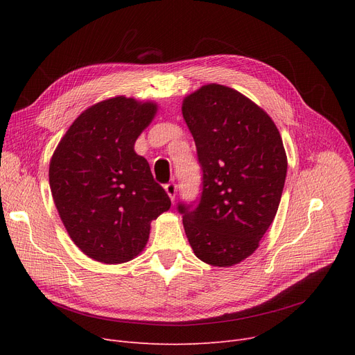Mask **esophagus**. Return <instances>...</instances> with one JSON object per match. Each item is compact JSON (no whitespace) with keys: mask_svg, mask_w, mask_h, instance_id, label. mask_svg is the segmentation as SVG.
<instances>
[{"mask_svg":"<svg viewBox=\"0 0 355 355\" xmlns=\"http://www.w3.org/2000/svg\"><path fill=\"white\" fill-rule=\"evenodd\" d=\"M165 191H166L168 196H170L171 201H174L175 200V194H177V184L174 181L165 184Z\"/></svg>","mask_w":355,"mask_h":355,"instance_id":"34e87169","label":"esophagus"}]
</instances>
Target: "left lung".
<instances>
[{
    "label": "left lung",
    "instance_id": "8db88e82",
    "mask_svg": "<svg viewBox=\"0 0 355 355\" xmlns=\"http://www.w3.org/2000/svg\"><path fill=\"white\" fill-rule=\"evenodd\" d=\"M202 171L194 204H178L196 256L227 268L250 256L281 202L288 159L266 112L240 92L201 86L182 102Z\"/></svg>",
    "mask_w": 355,
    "mask_h": 355
}]
</instances>
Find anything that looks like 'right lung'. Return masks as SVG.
<instances>
[{
	"instance_id": "right-lung-1",
	"label": "right lung",
	"mask_w": 355,
	"mask_h": 355,
	"mask_svg": "<svg viewBox=\"0 0 355 355\" xmlns=\"http://www.w3.org/2000/svg\"><path fill=\"white\" fill-rule=\"evenodd\" d=\"M157 109L125 96L102 101L82 112L51 157L55 209L74 245L98 262L138 256L151 221L171 207L148 161L134 151Z\"/></svg>"
}]
</instances>
